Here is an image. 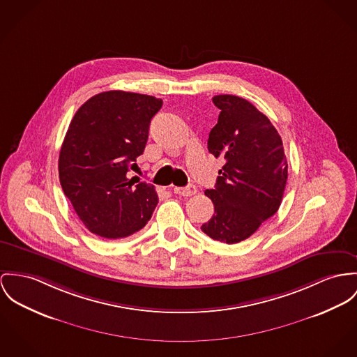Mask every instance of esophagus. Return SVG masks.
<instances>
[{"mask_svg":"<svg viewBox=\"0 0 357 357\" xmlns=\"http://www.w3.org/2000/svg\"><path fill=\"white\" fill-rule=\"evenodd\" d=\"M174 192L183 197H192L197 192V188L194 185H189L186 188H174Z\"/></svg>","mask_w":357,"mask_h":357,"instance_id":"1","label":"esophagus"}]
</instances>
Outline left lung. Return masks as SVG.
I'll return each instance as SVG.
<instances>
[{"label":"left lung","instance_id":"1","mask_svg":"<svg viewBox=\"0 0 357 357\" xmlns=\"http://www.w3.org/2000/svg\"><path fill=\"white\" fill-rule=\"evenodd\" d=\"M212 100L220 115L208 149L225 165L216 188L205 192L215 215L201 229L215 241L234 245L250 238L278 211L288 162L282 139L265 114L235 95H218Z\"/></svg>","mask_w":357,"mask_h":357}]
</instances>
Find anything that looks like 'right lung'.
<instances>
[{"mask_svg":"<svg viewBox=\"0 0 357 357\" xmlns=\"http://www.w3.org/2000/svg\"><path fill=\"white\" fill-rule=\"evenodd\" d=\"M162 106L155 96L107 91L75 114L59 152V182L92 234L126 238L152 218L158 192L129 172L137 167L151 119Z\"/></svg>","mask_w":357,"mask_h":357,"instance_id":"1","label":"right lung"}]
</instances>
